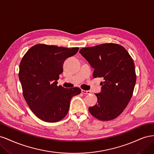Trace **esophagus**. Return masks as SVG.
<instances>
[{"mask_svg":"<svg viewBox=\"0 0 154 154\" xmlns=\"http://www.w3.org/2000/svg\"><path fill=\"white\" fill-rule=\"evenodd\" d=\"M82 92L84 94H88L91 93V92L89 91H85V90H83V89L82 90Z\"/></svg>","mask_w":154,"mask_h":154,"instance_id":"esophagus-1","label":"esophagus"}]
</instances>
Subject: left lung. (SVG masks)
Instances as JSON below:
<instances>
[{
	"label": "left lung",
	"mask_w": 154,
	"mask_h": 154,
	"mask_svg": "<svg viewBox=\"0 0 154 154\" xmlns=\"http://www.w3.org/2000/svg\"><path fill=\"white\" fill-rule=\"evenodd\" d=\"M80 53L94 69V78L103 77L97 103L88 108L101 121L114 119L122 113L132 96L136 75L132 57L123 46L109 43L84 48Z\"/></svg>",
	"instance_id": "obj_1"
}]
</instances>
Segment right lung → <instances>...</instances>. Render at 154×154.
<instances>
[{
  "instance_id": "right-lung-1",
  "label": "right lung",
  "mask_w": 154,
  "mask_h": 154,
  "mask_svg": "<svg viewBox=\"0 0 154 154\" xmlns=\"http://www.w3.org/2000/svg\"><path fill=\"white\" fill-rule=\"evenodd\" d=\"M78 49L36 44L21 60L18 77L23 96L32 112L45 122L62 119L68 112L72 97L80 94L78 87L57 85L65 60L76 54Z\"/></svg>"
}]
</instances>
